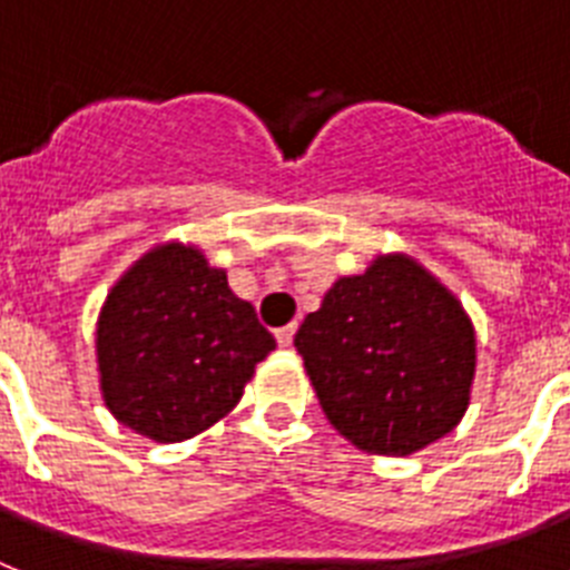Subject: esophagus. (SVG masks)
Returning <instances> with one entry per match:
<instances>
[{
  "label": "esophagus",
  "mask_w": 570,
  "mask_h": 570,
  "mask_svg": "<svg viewBox=\"0 0 570 570\" xmlns=\"http://www.w3.org/2000/svg\"><path fill=\"white\" fill-rule=\"evenodd\" d=\"M295 330H298V324H286V327H281V330H275V338H277V344H281V347H289V344H293V338H295Z\"/></svg>",
  "instance_id": "esophagus-1"
}]
</instances>
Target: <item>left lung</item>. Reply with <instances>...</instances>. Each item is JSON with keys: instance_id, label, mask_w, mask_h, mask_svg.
Instances as JSON below:
<instances>
[{"instance_id": "obj_1", "label": "left lung", "mask_w": 570, "mask_h": 570, "mask_svg": "<svg viewBox=\"0 0 570 570\" xmlns=\"http://www.w3.org/2000/svg\"><path fill=\"white\" fill-rule=\"evenodd\" d=\"M295 347L330 425L371 455H414L470 409L472 318L403 252L338 277L304 318Z\"/></svg>"}]
</instances>
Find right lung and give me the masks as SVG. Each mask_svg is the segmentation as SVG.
Here are the masks:
<instances>
[{"instance_id":"obj_1","label":"right lung","mask_w":570,"mask_h":570,"mask_svg":"<svg viewBox=\"0 0 570 570\" xmlns=\"http://www.w3.org/2000/svg\"><path fill=\"white\" fill-rule=\"evenodd\" d=\"M100 396L156 443L196 438L240 403L275 338L190 243H159L109 289L95 330Z\"/></svg>"}]
</instances>
